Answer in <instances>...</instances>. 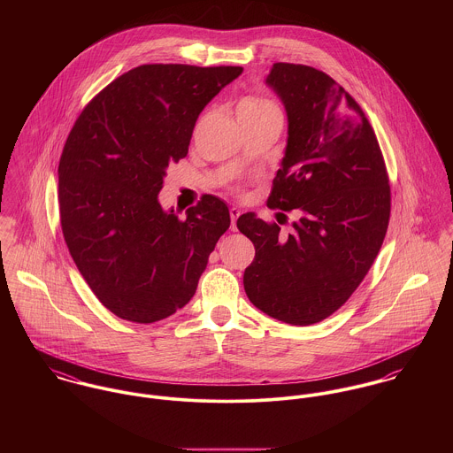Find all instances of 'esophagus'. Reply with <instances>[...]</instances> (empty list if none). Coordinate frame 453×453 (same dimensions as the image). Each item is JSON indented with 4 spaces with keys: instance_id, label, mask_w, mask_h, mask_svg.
<instances>
[{
    "instance_id": "esophagus-1",
    "label": "esophagus",
    "mask_w": 453,
    "mask_h": 453,
    "mask_svg": "<svg viewBox=\"0 0 453 453\" xmlns=\"http://www.w3.org/2000/svg\"><path fill=\"white\" fill-rule=\"evenodd\" d=\"M241 216V209L239 207H230V218H232V230H237V218Z\"/></svg>"
}]
</instances>
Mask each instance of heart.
<instances>
[{"label":"heart","instance_id":"heart-1","mask_svg":"<svg viewBox=\"0 0 453 453\" xmlns=\"http://www.w3.org/2000/svg\"><path fill=\"white\" fill-rule=\"evenodd\" d=\"M266 110H277L270 101L259 99V97H246L241 101L237 111H266Z\"/></svg>","mask_w":453,"mask_h":453}]
</instances>
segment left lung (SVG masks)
I'll return each mask as SVG.
<instances>
[{
	"label": "left lung",
	"instance_id": "obj_1",
	"mask_svg": "<svg viewBox=\"0 0 453 453\" xmlns=\"http://www.w3.org/2000/svg\"><path fill=\"white\" fill-rule=\"evenodd\" d=\"M266 85L288 113L286 155L266 205L302 218L288 237L253 212L237 219L257 251L244 289L266 316L309 326L336 312L377 258L390 218L388 169L365 111L329 74L275 63Z\"/></svg>",
	"mask_w": 453,
	"mask_h": 453
}]
</instances>
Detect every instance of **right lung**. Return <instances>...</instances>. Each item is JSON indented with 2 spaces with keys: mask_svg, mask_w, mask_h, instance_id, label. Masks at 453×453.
Wrapping results in <instances>:
<instances>
[{
  "mask_svg": "<svg viewBox=\"0 0 453 453\" xmlns=\"http://www.w3.org/2000/svg\"><path fill=\"white\" fill-rule=\"evenodd\" d=\"M241 73V65H137L83 108L65 139V244L99 302L126 321L157 323L185 307L230 226L226 203L212 195L187 218L165 212L157 195L169 164L187 157L200 111Z\"/></svg>",
  "mask_w": 453,
  "mask_h": 453,
  "instance_id": "obj_1",
  "label": "right lung"
}]
</instances>
